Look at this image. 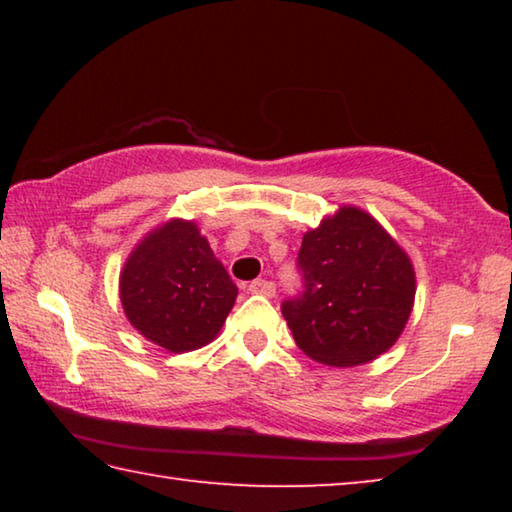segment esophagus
Wrapping results in <instances>:
<instances>
[{
	"mask_svg": "<svg viewBox=\"0 0 512 512\" xmlns=\"http://www.w3.org/2000/svg\"><path fill=\"white\" fill-rule=\"evenodd\" d=\"M248 291L250 293H257V296L273 298L275 296V284L268 282V280H253V282L248 284Z\"/></svg>",
	"mask_w": 512,
	"mask_h": 512,
	"instance_id": "34e87169",
	"label": "esophagus"
}]
</instances>
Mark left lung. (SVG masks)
<instances>
[{
	"label": "left lung",
	"mask_w": 512,
	"mask_h": 512,
	"mask_svg": "<svg viewBox=\"0 0 512 512\" xmlns=\"http://www.w3.org/2000/svg\"><path fill=\"white\" fill-rule=\"evenodd\" d=\"M302 289L282 302L298 348L327 366H361L400 339L411 316L415 273L391 235L357 207L302 237Z\"/></svg>",
	"instance_id": "obj_1"
}]
</instances>
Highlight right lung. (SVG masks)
<instances>
[{
    "label": "right lung",
    "mask_w": 512,
    "mask_h": 512,
    "mask_svg": "<svg viewBox=\"0 0 512 512\" xmlns=\"http://www.w3.org/2000/svg\"><path fill=\"white\" fill-rule=\"evenodd\" d=\"M119 293L137 332L164 350L187 352L219 334L237 287L194 223L169 221L128 257Z\"/></svg>",
    "instance_id": "right-lung-1"
}]
</instances>
